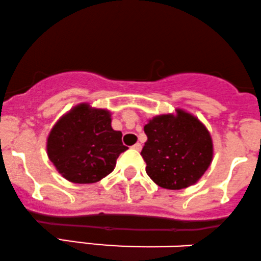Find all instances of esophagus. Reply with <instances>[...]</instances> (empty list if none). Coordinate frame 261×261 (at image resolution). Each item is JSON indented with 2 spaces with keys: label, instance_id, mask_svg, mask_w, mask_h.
Returning a JSON list of instances; mask_svg holds the SVG:
<instances>
[{
  "label": "esophagus",
  "instance_id": "obj_1",
  "mask_svg": "<svg viewBox=\"0 0 261 261\" xmlns=\"http://www.w3.org/2000/svg\"><path fill=\"white\" fill-rule=\"evenodd\" d=\"M132 148H133L134 150H137V151H140V150H142V144L136 143L133 146H132Z\"/></svg>",
  "mask_w": 261,
  "mask_h": 261
}]
</instances>
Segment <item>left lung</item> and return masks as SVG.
<instances>
[{
    "mask_svg": "<svg viewBox=\"0 0 261 261\" xmlns=\"http://www.w3.org/2000/svg\"><path fill=\"white\" fill-rule=\"evenodd\" d=\"M148 140L142 150L146 173L165 189H183L203 177L214 158L210 132L192 113L159 115L144 125Z\"/></svg>",
    "mask_w": 261,
    "mask_h": 261,
    "instance_id": "8db88e82",
    "label": "left lung"
}]
</instances>
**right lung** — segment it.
Listing matches in <instances>:
<instances>
[{
	"label": "right lung",
	"instance_id": "right-lung-1",
	"mask_svg": "<svg viewBox=\"0 0 261 261\" xmlns=\"http://www.w3.org/2000/svg\"><path fill=\"white\" fill-rule=\"evenodd\" d=\"M109 110L82 102L55 123L46 142L50 161L67 180L79 185L99 182L116 166L122 133L111 125Z\"/></svg>",
	"mask_w": 261,
	"mask_h": 261
}]
</instances>
